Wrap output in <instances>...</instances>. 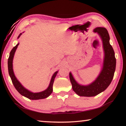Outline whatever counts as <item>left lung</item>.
<instances>
[{"instance_id": "1", "label": "left lung", "mask_w": 126, "mask_h": 126, "mask_svg": "<svg viewBox=\"0 0 126 126\" xmlns=\"http://www.w3.org/2000/svg\"><path fill=\"white\" fill-rule=\"evenodd\" d=\"M93 32L101 38L104 51L103 67L98 76L89 84L82 85L77 82L69 72L72 89L77 94L82 97L95 96L105 91L111 83L116 70V59L113 49L110 43V38L107 30L103 27H97Z\"/></svg>"}]
</instances>
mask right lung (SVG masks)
<instances>
[{
	"label": "right lung",
	"instance_id": "obj_1",
	"mask_svg": "<svg viewBox=\"0 0 126 126\" xmlns=\"http://www.w3.org/2000/svg\"><path fill=\"white\" fill-rule=\"evenodd\" d=\"M22 34V33H20L18 37V39L20 37V35ZM19 43L16 44V45L12 49L11 52H10L9 57L8 60V72H9V74L11 78L13 84L14 86L17 91L21 95H23L25 97H27L29 99L32 100H37V99H44L46 98H47L51 94V93L53 92V84L54 83V79L56 77L57 73H58V71H56L55 73L53 74L51 78L50 83L49 84V86L48 88H47L46 90H44L42 92H40L37 93H33L32 92L29 91L25 88V87L23 86V85L20 83L19 81L17 78H16V76L14 73L13 69V61L14 55L16 52V49L18 48V46Z\"/></svg>",
	"mask_w": 126,
	"mask_h": 126
}]
</instances>
